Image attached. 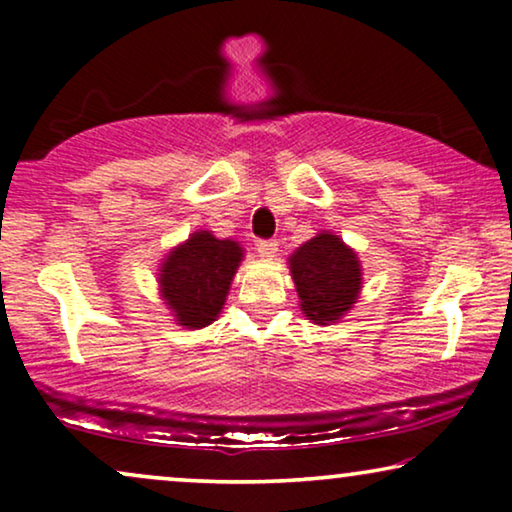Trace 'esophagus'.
Segmentation results:
<instances>
[{
	"instance_id": "obj_1",
	"label": "esophagus",
	"mask_w": 512,
	"mask_h": 512,
	"mask_svg": "<svg viewBox=\"0 0 512 512\" xmlns=\"http://www.w3.org/2000/svg\"><path fill=\"white\" fill-rule=\"evenodd\" d=\"M256 249H258V254H261L263 258H272V256L277 254L279 244L275 240H258L256 242Z\"/></svg>"
}]
</instances>
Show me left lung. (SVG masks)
<instances>
[{
  "label": "left lung",
  "mask_w": 512,
  "mask_h": 512,
  "mask_svg": "<svg viewBox=\"0 0 512 512\" xmlns=\"http://www.w3.org/2000/svg\"><path fill=\"white\" fill-rule=\"evenodd\" d=\"M300 310L314 324H333L352 310L361 291V261L338 235L319 233L289 258Z\"/></svg>",
  "instance_id": "left-lung-1"
}]
</instances>
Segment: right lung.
<instances>
[{"label":"right lung","mask_w":512,"mask_h":512,"mask_svg":"<svg viewBox=\"0 0 512 512\" xmlns=\"http://www.w3.org/2000/svg\"><path fill=\"white\" fill-rule=\"evenodd\" d=\"M244 251L233 240L198 230L163 258L160 296L184 328H205L219 317Z\"/></svg>","instance_id":"add662e5"}]
</instances>
